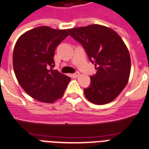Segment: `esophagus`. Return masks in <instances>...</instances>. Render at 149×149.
Returning <instances> with one entry per match:
<instances>
[{
	"label": "esophagus",
	"mask_w": 149,
	"mask_h": 149,
	"mask_svg": "<svg viewBox=\"0 0 149 149\" xmlns=\"http://www.w3.org/2000/svg\"><path fill=\"white\" fill-rule=\"evenodd\" d=\"M79 75H80V73H79V72H78V71H77V72H75V73H74L71 74V76H72L73 78H78V77H79Z\"/></svg>",
	"instance_id": "34e87169"
}]
</instances>
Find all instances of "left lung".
<instances>
[{
  "label": "left lung",
  "instance_id": "left-lung-1",
  "mask_svg": "<svg viewBox=\"0 0 149 149\" xmlns=\"http://www.w3.org/2000/svg\"><path fill=\"white\" fill-rule=\"evenodd\" d=\"M68 32L82 45L97 70L84 89L86 99L97 105L112 102L125 88L131 73L130 54L123 40L113 29L97 24Z\"/></svg>",
  "mask_w": 149,
  "mask_h": 149
}]
</instances>
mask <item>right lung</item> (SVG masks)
<instances>
[{"label":"right lung","mask_w":149,"mask_h":149,"mask_svg":"<svg viewBox=\"0 0 149 149\" xmlns=\"http://www.w3.org/2000/svg\"><path fill=\"white\" fill-rule=\"evenodd\" d=\"M69 36L68 29L40 26L18 38L13 51L16 78L33 99L52 103L62 97L71 78L53 70L56 47Z\"/></svg>","instance_id":"obj_1"}]
</instances>
